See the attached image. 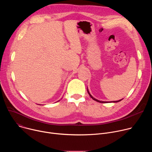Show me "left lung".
<instances>
[{
    "label": "left lung",
    "instance_id": "obj_1",
    "mask_svg": "<svg viewBox=\"0 0 152 152\" xmlns=\"http://www.w3.org/2000/svg\"><path fill=\"white\" fill-rule=\"evenodd\" d=\"M87 91H88V93L89 94V95H90V96L94 100H95V101H96V102H100V103H117V102H120L121 100H123V99H121V100H117V101H111V102H104V101H100V100H97V99H95V98H94L91 95V94L90 93V92H89V91H88V88H87Z\"/></svg>",
    "mask_w": 152,
    "mask_h": 152
}]
</instances>
